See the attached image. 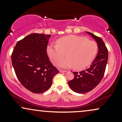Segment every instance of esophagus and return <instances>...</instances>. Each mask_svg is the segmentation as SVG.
Returning a JSON list of instances; mask_svg holds the SVG:
<instances>
[{
	"instance_id": "obj_1",
	"label": "esophagus",
	"mask_w": 122,
	"mask_h": 122,
	"mask_svg": "<svg viewBox=\"0 0 122 122\" xmlns=\"http://www.w3.org/2000/svg\"><path fill=\"white\" fill-rule=\"evenodd\" d=\"M59 71H60V72H61V73H64V72H67L66 71H64V70H61V69L59 70Z\"/></svg>"
}]
</instances>
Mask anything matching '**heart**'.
<instances>
[{"mask_svg":"<svg viewBox=\"0 0 122 122\" xmlns=\"http://www.w3.org/2000/svg\"><path fill=\"white\" fill-rule=\"evenodd\" d=\"M57 45H49L46 53L51 61L61 68L73 66L77 70L84 69L90 65L97 53L98 46L94 41L89 40L82 36L70 35L58 38Z\"/></svg>","mask_w":122,"mask_h":122,"instance_id":"1","label":"heart"}]
</instances>
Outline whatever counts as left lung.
Returning a JSON list of instances; mask_svg holds the SVG:
<instances>
[{"label": "left lung", "mask_w": 122, "mask_h": 122, "mask_svg": "<svg viewBox=\"0 0 122 122\" xmlns=\"http://www.w3.org/2000/svg\"><path fill=\"white\" fill-rule=\"evenodd\" d=\"M97 42L99 51L89 68L80 72H73L74 79L68 82L70 88L76 93H84L92 90L104 76L108 61V49L100 37L86 31Z\"/></svg>", "instance_id": "1"}]
</instances>
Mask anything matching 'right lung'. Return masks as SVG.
I'll list each match as a JSON object with an SVG mask.
<instances>
[{
    "mask_svg": "<svg viewBox=\"0 0 122 122\" xmlns=\"http://www.w3.org/2000/svg\"><path fill=\"white\" fill-rule=\"evenodd\" d=\"M51 35L33 33L18 42L11 54L18 79L33 93L46 91L58 70L49 59L46 48Z\"/></svg>",
    "mask_w": 122,
    "mask_h": 122,
    "instance_id": "right-lung-1",
    "label": "right lung"
}]
</instances>
